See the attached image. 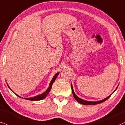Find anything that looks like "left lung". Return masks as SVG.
Masks as SVG:
<instances>
[{
    "mask_svg": "<svg viewBox=\"0 0 125 125\" xmlns=\"http://www.w3.org/2000/svg\"><path fill=\"white\" fill-rule=\"evenodd\" d=\"M71 87H72V94H73V95L74 98H75V100H76L78 103H79L80 104H83V105H96V104H100L101 103H103V102H104L105 101H106V100H108V98H109V97H111V95H109V97H108L107 98H106L104 99L103 100H101V101H95V102H92V101H85L84 100H82V99L80 98L77 97V95L75 94V93L74 92V90H73V87H72V85L71 84ZM117 88H116V90ZM116 90L115 91H116Z\"/></svg>",
    "mask_w": 125,
    "mask_h": 125,
    "instance_id": "1",
    "label": "left lung"
}]
</instances>
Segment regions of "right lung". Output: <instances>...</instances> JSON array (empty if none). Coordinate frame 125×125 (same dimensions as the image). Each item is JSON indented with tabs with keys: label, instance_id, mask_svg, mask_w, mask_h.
Instances as JSON below:
<instances>
[{
	"label": "right lung",
	"instance_id": "1",
	"mask_svg": "<svg viewBox=\"0 0 125 125\" xmlns=\"http://www.w3.org/2000/svg\"><path fill=\"white\" fill-rule=\"evenodd\" d=\"M59 74V73H57L56 74H55V76H54L53 78V79H52V80H51L50 84H49V87H48V88L47 90H46V91H45V92L43 93H42V94H40V95L35 96V97H32V98H25L24 99H26V100H31V101H39V100H42V99L45 98L46 97V95H47L48 94H49V91H51V88H52V84H53L54 82H55V80H56V79L57 78V76H58ZM10 90H11V89H10ZM16 95L18 96V97H19V96L17 95V94H16Z\"/></svg>",
	"mask_w": 125,
	"mask_h": 125
}]
</instances>
